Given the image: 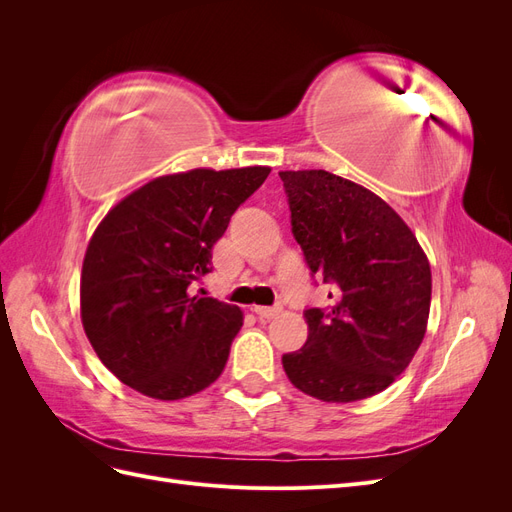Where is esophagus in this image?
<instances>
[{
	"mask_svg": "<svg viewBox=\"0 0 512 512\" xmlns=\"http://www.w3.org/2000/svg\"><path fill=\"white\" fill-rule=\"evenodd\" d=\"M252 312L258 318H262V320H271V318H275L277 314H280L282 309L280 307H260V305H256V307H252Z\"/></svg>",
	"mask_w": 512,
	"mask_h": 512,
	"instance_id": "esophagus-1",
	"label": "esophagus"
}]
</instances>
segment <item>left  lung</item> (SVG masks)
Wrapping results in <instances>:
<instances>
[{
    "mask_svg": "<svg viewBox=\"0 0 512 512\" xmlns=\"http://www.w3.org/2000/svg\"><path fill=\"white\" fill-rule=\"evenodd\" d=\"M280 179L307 267L333 286L327 309H305L309 335L282 356L286 376L335 404L376 395L425 337L429 260L406 222L363 185L327 170H284Z\"/></svg>",
    "mask_w": 512,
    "mask_h": 512,
    "instance_id": "1",
    "label": "left lung"
}]
</instances>
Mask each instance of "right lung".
I'll use <instances>...</instances> for the list:
<instances>
[{"mask_svg": "<svg viewBox=\"0 0 512 512\" xmlns=\"http://www.w3.org/2000/svg\"><path fill=\"white\" fill-rule=\"evenodd\" d=\"M271 168H196L153 179L108 211L81 275L83 329L100 361L134 391L181 399L220 378L243 314L190 294L211 250Z\"/></svg>", "mask_w": 512, "mask_h": 512, "instance_id": "add662e5", "label": "right lung"}]
</instances>
